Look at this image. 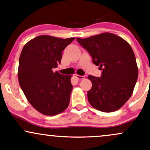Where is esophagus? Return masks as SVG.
<instances>
[{
    "label": "esophagus",
    "instance_id": "34e87169",
    "mask_svg": "<svg viewBox=\"0 0 150 150\" xmlns=\"http://www.w3.org/2000/svg\"><path fill=\"white\" fill-rule=\"evenodd\" d=\"M75 78H77L78 80H83L85 78V76H83V75H75Z\"/></svg>",
    "mask_w": 150,
    "mask_h": 150
}]
</instances>
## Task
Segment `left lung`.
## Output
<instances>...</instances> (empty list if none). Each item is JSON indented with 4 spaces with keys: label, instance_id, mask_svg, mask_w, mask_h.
I'll return each mask as SVG.
<instances>
[{
    "label": "left lung",
    "instance_id": "1",
    "mask_svg": "<svg viewBox=\"0 0 150 150\" xmlns=\"http://www.w3.org/2000/svg\"><path fill=\"white\" fill-rule=\"evenodd\" d=\"M77 41L86 49L93 62L103 70L100 78L89 75L92 88L88 92L90 104L100 111L111 112L129 99L138 78L135 55L129 44L110 33Z\"/></svg>",
    "mask_w": 150,
    "mask_h": 150
}]
</instances>
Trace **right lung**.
Returning <instances> with one entry per match:
<instances>
[{"label":"right lung","instance_id":"1","mask_svg":"<svg viewBox=\"0 0 150 150\" xmlns=\"http://www.w3.org/2000/svg\"><path fill=\"white\" fill-rule=\"evenodd\" d=\"M75 38L62 39L39 35L24 45L19 58V84L28 101L39 112L56 115L68 107L72 85L71 75L52 71L62 52Z\"/></svg>","mask_w":150,"mask_h":150}]
</instances>
